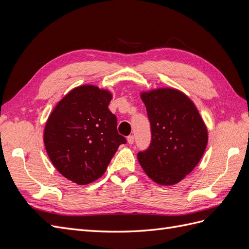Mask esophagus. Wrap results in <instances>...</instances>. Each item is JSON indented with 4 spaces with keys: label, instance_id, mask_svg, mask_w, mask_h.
<instances>
[{
    "label": "esophagus",
    "instance_id": "obj_1",
    "mask_svg": "<svg viewBox=\"0 0 249 249\" xmlns=\"http://www.w3.org/2000/svg\"><path fill=\"white\" fill-rule=\"evenodd\" d=\"M126 140H127V143H129V144H133V143H134V136H132V135H131V136L126 138Z\"/></svg>",
    "mask_w": 249,
    "mask_h": 249
}]
</instances>
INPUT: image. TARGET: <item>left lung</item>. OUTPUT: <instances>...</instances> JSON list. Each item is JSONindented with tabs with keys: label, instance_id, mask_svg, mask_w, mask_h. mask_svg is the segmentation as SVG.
<instances>
[{
	"label": "left lung",
	"instance_id": "8db88e82",
	"mask_svg": "<svg viewBox=\"0 0 249 249\" xmlns=\"http://www.w3.org/2000/svg\"><path fill=\"white\" fill-rule=\"evenodd\" d=\"M152 127V142L137 155L149 178L176 185L196 167L208 144V129L194 103L176 88L142 91Z\"/></svg>",
	"mask_w": 249,
	"mask_h": 249
}]
</instances>
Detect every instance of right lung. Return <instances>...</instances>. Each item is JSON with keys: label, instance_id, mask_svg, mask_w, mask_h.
Masks as SVG:
<instances>
[{"label": "right lung", "instance_id": "right-lung-1", "mask_svg": "<svg viewBox=\"0 0 249 249\" xmlns=\"http://www.w3.org/2000/svg\"><path fill=\"white\" fill-rule=\"evenodd\" d=\"M112 93L95 85H81L60 100L43 132L48 156L61 175L78 185L100 178L125 138L108 106Z\"/></svg>", "mask_w": 249, "mask_h": 249}]
</instances>
